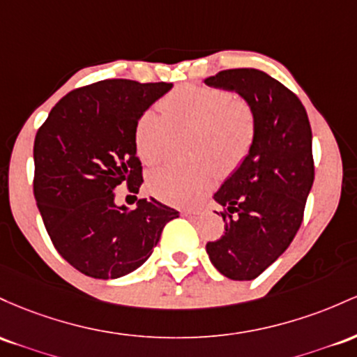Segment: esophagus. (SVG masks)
<instances>
[{"mask_svg":"<svg viewBox=\"0 0 357 357\" xmlns=\"http://www.w3.org/2000/svg\"><path fill=\"white\" fill-rule=\"evenodd\" d=\"M182 214L185 215V218H199V215H200V211H192V209H185V211H182Z\"/></svg>","mask_w":357,"mask_h":357,"instance_id":"1","label":"esophagus"}]
</instances>
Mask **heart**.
I'll return each mask as SVG.
<instances>
[{
    "label": "heart",
    "mask_w": 357,
    "mask_h": 357,
    "mask_svg": "<svg viewBox=\"0 0 357 357\" xmlns=\"http://www.w3.org/2000/svg\"><path fill=\"white\" fill-rule=\"evenodd\" d=\"M139 116L135 145L145 165H157L167 153L170 131L190 130L187 153L195 160L185 165L170 163L151 172L148 190L174 204L195 206L214 185L215 167L231 170L246 157L255 138V114L243 98L209 87H180Z\"/></svg>",
    "instance_id": "obj_1"
}]
</instances>
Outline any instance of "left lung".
Instances as JSON below:
<instances>
[{
	"mask_svg": "<svg viewBox=\"0 0 357 357\" xmlns=\"http://www.w3.org/2000/svg\"><path fill=\"white\" fill-rule=\"evenodd\" d=\"M204 82L238 92L255 114L253 145L214 194L224 207L226 232L206 246L219 273L255 280L290 246L302 224L314 183L310 123L297 96L266 72L229 69Z\"/></svg>",
	"mask_w": 357,
	"mask_h": 357,
	"instance_id": "obj_1",
	"label": "left lung"
}]
</instances>
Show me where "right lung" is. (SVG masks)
Wrapping results in <instances>:
<instances>
[{"mask_svg": "<svg viewBox=\"0 0 357 357\" xmlns=\"http://www.w3.org/2000/svg\"><path fill=\"white\" fill-rule=\"evenodd\" d=\"M174 84L107 79L63 96L33 145V194L55 250L81 273L125 276L150 258L178 211L151 197L136 209L114 202L116 189L143 183L135 128Z\"/></svg>", "mask_w": 357, "mask_h": 357, "instance_id": "obj_1", "label": "right lung"}]
</instances>
